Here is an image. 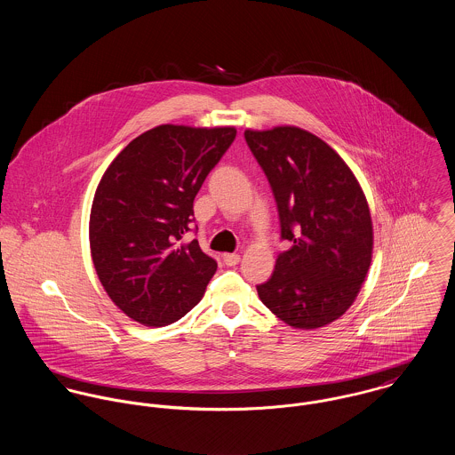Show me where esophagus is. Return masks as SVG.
<instances>
[{
  "instance_id": "1",
  "label": "esophagus",
  "mask_w": 455,
  "mask_h": 455,
  "mask_svg": "<svg viewBox=\"0 0 455 455\" xmlns=\"http://www.w3.org/2000/svg\"><path fill=\"white\" fill-rule=\"evenodd\" d=\"M222 259L226 262V266H236L240 262V256L238 254H224Z\"/></svg>"
}]
</instances>
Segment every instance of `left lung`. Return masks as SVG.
<instances>
[{
  "label": "left lung",
  "mask_w": 455,
  "mask_h": 455,
  "mask_svg": "<svg viewBox=\"0 0 455 455\" xmlns=\"http://www.w3.org/2000/svg\"><path fill=\"white\" fill-rule=\"evenodd\" d=\"M276 199L282 238L292 247L258 285L285 324L317 329L355 301L373 256L366 196L347 163L319 136L296 126L245 131Z\"/></svg>",
  "instance_id": "left-lung-1"
}]
</instances>
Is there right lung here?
<instances>
[{
	"mask_svg": "<svg viewBox=\"0 0 455 455\" xmlns=\"http://www.w3.org/2000/svg\"><path fill=\"white\" fill-rule=\"evenodd\" d=\"M236 136L233 126L163 124L124 147L103 173L89 219L91 256L110 299L130 319L173 324L201 301L217 262L182 243L206 175Z\"/></svg>",
	"mask_w": 455,
	"mask_h": 455,
	"instance_id": "1",
	"label": "right lung"
}]
</instances>
